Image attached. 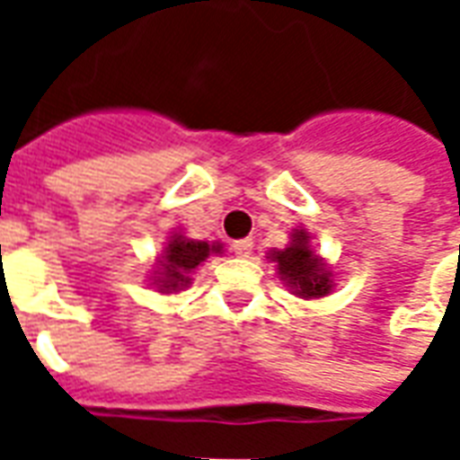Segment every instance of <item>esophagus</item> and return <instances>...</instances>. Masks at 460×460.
<instances>
[{"mask_svg": "<svg viewBox=\"0 0 460 460\" xmlns=\"http://www.w3.org/2000/svg\"><path fill=\"white\" fill-rule=\"evenodd\" d=\"M231 249H234V253L239 256V259H249L251 253H253V241L251 239H239L231 243Z\"/></svg>", "mask_w": 460, "mask_h": 460, "instance_id": "34e87169", "label": "esophagus"}]
</instances>
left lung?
Listing matches in <instances>:
<instances>
[{"instance_id": "obj_1", "label": "left lung", "mask_w": 460, "mask_h": 460, "mask_svg": "<svg viewBox=\"0 0 460 460\" xmlns=\"http://www.w3.org/2000/svg\"><path fill=\"white\" fill-rule=\"evenodd\" d=\"M308 234L296 231L293 243L288 249L273 251V261L279 263L280 279L288 283L290 288H296V296L303 298H323L332 288L330 273L323 269L318 256L308 249Z\"/></svg>"}]
</instances>
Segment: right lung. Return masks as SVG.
I'll list each match as a JSON object with an SVG mask.
<instances>
[{"mask_svg":"<svg viewBox=\"0 0 460 460\" xmlns=\"http://www.w3.org/2000/svg\"><path fill=\"white\" fill-rule=\"evenodd\" d=\"M221 246H209L207 241H191L184 236H172L170 246L164 251V261H160L162 273H160V288L162 290H174L180 286L190 283V273L201 261L207 259L209 253H219Z\"/></svg>","mask_w":460,"mask_h":460,"instance_id":"obj_1","label":"right lung"}]
</instances>
